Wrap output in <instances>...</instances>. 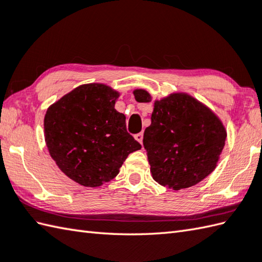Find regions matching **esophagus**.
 <instances>
[{"mask_svg": "<svg viewBox=\"0 0 262 262\" xmlns=\"http://www.w3.org/2000/svg\"><path fill=\"white\" fill-rule=\"evenodd\" d=\"M143 136H144V133H143V132L138 133V134L135 135V140L138 141V142H140V143L142 144V143H143Z\"/></svg>", "mask_w": 262, "mask_h": 262, "instance_id": "esophagus-1", "label": "esophagus"}]
</instances>
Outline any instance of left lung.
<instances>
[{
    "mask_svg": "<svg viewBox=\"0 0 262 262\" xmlns=\"http://www.w3.org/2000/svg\"><path fill=\"white\" fill-rule=\"evenodd\" d=\"M134 94L138 102L151 101L146 91ZM151 120L143 145L155 181L180 190L214 171L226 132L208 108L187 94H171L155 102Z\"/></svg>",
    "mask_w": 262,
    "mask_h": 262,
    "instance_id": "8db88e82",
    "label": "left lung"
}]
</instances>
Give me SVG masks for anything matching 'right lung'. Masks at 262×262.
Here are the masks:
<instances>
[{"instance_id":"obj_1","label":"right lung","mask_w":262,"mask_h":262,"mask_svg":"<svg viewBox=\"0 0 262 262\" xmlns=\"http://www.w3.org/2000/svg\"><path fill=\"white\" fill-rule=\"evenodd\" d=\"M118 93L103 84L74 89L49 107L45 140L58 168L85 187H99L119 173L128 154L142 145L115 109Z\"/></svg>"}]
</instances>
